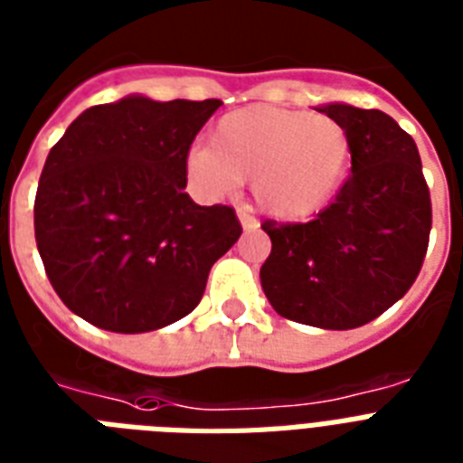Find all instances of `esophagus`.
Wrapping results in <instances>:
<instances>
[{"mask_svg": "<svg viewBox=\"0 0 463 463\" xmlns=\"http://www.w3.org/2000/svg\"><path fill=\"white\" fill-rule=\"evenodd\" d=\"M236 213H239V222H241V227L246 229V232H253V229H258V220H255L253 210L243 205V208H239Z\"/></svg>", "mask_w": 463, "mask_h": 463, "instance_id": "esophagus-1", "label": "esophagus"}]
</instances>
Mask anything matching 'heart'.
Listing matches in <instances>:
<instances>
[{"label":"heart","instance_id":"heart-1","mask_svg":"<svg viewBox=\"0 0 463 463\" xmlns=\"http://www.w3.org/2000/svg\"><path fill=\"white\" fill-rule=\"evenodd\" d=\"M349 165L344 124L282 107H246L222 117L213 147L198 146L188 155V172L201 186L227 194L246 181L258 208L287 222L325 208Z\"/></svg>","mask_w":463,"mask_h":463}]
</instances>
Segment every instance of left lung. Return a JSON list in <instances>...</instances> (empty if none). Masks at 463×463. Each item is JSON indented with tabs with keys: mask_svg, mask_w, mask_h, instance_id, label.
<instances>
[{
	"mask_svg": "<svg viewBox=\"0 0 463 463\" xmlns=\"http://www.w3.org/2000/svg\"><path fill=\"white\" fill-rule=\"evenodd\" d=\"M351 138V176L310 222L265 220L262 291L287 320L323 330L371 323L411 289L432 227L419 147L380 109L325 105Z\"/></svg>",
	"mask_w": 463,
	"mask_h": 463,
	"instance_id": "left-lung-1",
	"label": "left lung"
}]
</instances>
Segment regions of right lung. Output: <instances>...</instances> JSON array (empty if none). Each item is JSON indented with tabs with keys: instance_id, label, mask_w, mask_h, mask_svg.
I'll use <instances>...</instances> for the list:
<instances>
[{
	"instance_id": "1",
	"label": "right lung",
	"mask_w": 463,
	"mask_h": 463,
	"mask_svg": "<svg viewBox=\"0 0 463 463\" xmlns=\"http://www.w3.org/2000/svg\"><path fill=\"white\" fill-rule=\"evenodd\" d=\"M220 99L131 95L85 109L54 143L35 195V241L69 310L121 335L160 330L201 303L241 236L229 205H195L191 143Z\"/></svg>"
}]
</instances>
